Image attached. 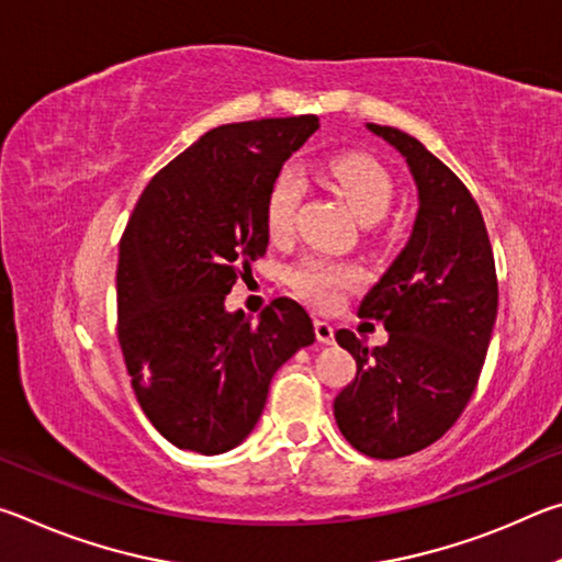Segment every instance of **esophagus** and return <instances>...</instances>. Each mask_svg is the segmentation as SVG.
I'll return each mask as SVG.
<instances>
[{
    "label": "esophagus",
    "instance_id": "1",
    "mask_svg": "<svg viewBox=\"0 0 562 562\" xmlns=\"http://www.w3.org/2000/svg\"><path fill=\"white\" fill-rule=\"evenodd\" d=\"M315 335L322 345H331V341H335V327H331L325 319H315Z\"/></svg>",
    "mask_w": 562,
    "mask_h": 562
}]
</instances>
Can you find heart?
<instances>
[{"label":"heart","instance_id":"obj_1","mask_svg":"<svg viewBox=\"0 0 562 562\" xmlns=\"http://www.w3.org/2000/svg\"><path fill=\"white\" fill-rule=\"evenodd\" d=\"M329 183L345 198L361 223H376L384 217L394 198L392 176L384 166L364 154H337L327 164ZM302 201V178L294 168H282L270 186L268 203H265V225L272 237H288L294 227V213ZM361 272L355 265L335 262L319 255L300 260L290 270L292 290L317 307H331L339 302L341 292L355 288Z\"/></svg>","mask_w":562,"mask_h":562}]
</instances>
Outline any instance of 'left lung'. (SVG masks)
Returning <instances> with one entry per match:
<instances>
[{
	"instance_id": "8db88e82",
	"label": "left lung",
	"mask_w": 562,
	"mask_h": 562,
	"mask_svg": "<svg viewBox=\"0 0 562 562\" xmlns=\"http://www.w3.org/2000/svg\"><path fill=\"white\" fill-rule=\"evenodd\" d=\"M406 160L418 211L404 250L359 304L389 331L369 349L355 331L337 341L357 359L335 398L345 439L372 459H402L439 441L479 384L498 312L486 223L459 178L408 133L367 123Z\"/></svg>"
}]
</instances>
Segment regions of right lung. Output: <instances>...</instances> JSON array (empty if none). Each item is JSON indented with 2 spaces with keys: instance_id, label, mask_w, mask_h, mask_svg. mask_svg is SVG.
<instances>
[{
  "instance_id": "obj_1",
  "label": "right lung",
  "mask_w": 562,
  "mask_h": 562,
  "mask_svg": "<svg viewBox=\"0 0 562 562\" xmlns=\"http://www.w3.org/2000/svg\"><path fill=\"white\" fill-rule=\"evenodd\" d=\"M317 116L227 123L158 170L119 247V341L158 434L205 456L243 443L270 382L315 341L302 304L278 297L258 322L227 312L240 268L268 250L265 203Z\"/></svg>"
}]
</instances>
